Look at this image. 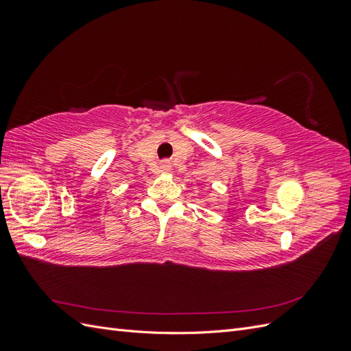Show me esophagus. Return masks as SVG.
Wrapping results in <instances>:
<instances>
[{
    "label": "esophagus",
    "instance_id": "34e87169",
    "mask_svg": "<svg viewBox=\"0 0 351 351\" xmlns=\"http://www.w3.org/2000/svg\"><path fill=\"white\" fill-rule=\"evenodd\" d=\"M169 168H171V167H169V164H168V162H162V164H161V171L168 173V171H169Z\"/></svg>",
    "mask_w": 351,
    "mask_h": 351
}]
</instances>
